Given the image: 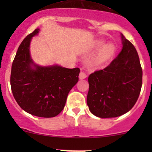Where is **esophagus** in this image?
<instances>
[{"mask_svg": "<svg viewBox=\"0 0 152 152\" xmlns=\"http://www.w3.org/2000/svg\"><path fill=\"white\" fill-rule=\"evenodd\" d=\"M86 78V73L84 72L83 71H81L79 74V78L80 79H84V78Z\"/></svg>", "mask_w": 152, "mask_h": 152, "instance_id": "esophagus-1", "label": "esophagus"}]
</instances>
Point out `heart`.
<instances>
[{"mask_svg": "<svg viewBox=\"0 0 152 152\" xmlns=\"http://www.w3.org/2000/svg\"><path fill=\"white\" fill-rule=\"evenodd\" d=\"M104 43L99 42L97 43V48H100L103 46ZM115 48L113 45L108 44L104 46L103 48L99 51V53L94 57L92 59L91 64L93 66L95 67H102L104 66L105 64L109 61V59L111 58L114 53Z\"/></svg>", "mask_w": 152, "mask_h": 152, "instance_id": "heart-1", "label": "heart"}]
</instances>
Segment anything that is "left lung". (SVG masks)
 <instances>
[{
	"instance_id": "left-lung-1",
	"label": "left lung",
	"mask_w": 152,
	"mask_h": 152,
	"mask_svg": "<svg viewBox=\"0 0 152 152\" xmlns=\"http://www.w3.org/2000/svg\"><path fill=\"white\" fill-rule=\"evenodd\" d=\"M121 51L109 66L88 78L87 105L100 118L117 117L132 109L140 94L142 69L134 45L121 34Z\"/></svg>"
}]
</instances>
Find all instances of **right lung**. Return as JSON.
I'll use <instances>...</instances> for the list:
<instances>
[{"instance_id":"1","label":"right lung","mask_w":152,"mask_h":152,"mask_svg":"<svg viewBox=\"0 0 152 152\" xmlns=\"http://www.w3.org/2000/svg\"><path fill=\"white\" fill-rule=\"evenodd\" d=\"M38 32L37 28L28 35L19 46L12 64L10 86L23 110L39 117L50 118L64 109L68 94L78 81L80 69L34 64L29 47L31 38Z\"/></svg>"}]
</instances>
